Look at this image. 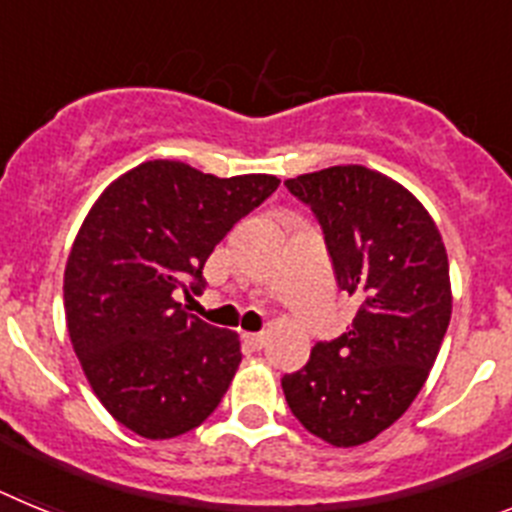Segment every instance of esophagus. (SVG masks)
Returning <instances> with one entry per match:
<instances>
[{"label": "esophagus", "mask_w": 512, "mask_h": 512, "mask_svg": "<svg viewBox=\"0 0 512 512\" xmlns=\"http://www.w3.org/2000/svg\"><path fill=\"white\" fill-rule=\"evenodd\" d=\"M243 343H246L251 351H261L266 343V336L264 333H243Z\"/></svg>", "instance_id": "34e87169"}]
</instances>
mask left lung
Segmentation results:
<instances>
[{
  "mask_svg": "<svg viewBox=\"0 0 512 512\" xmlns=\"http://www.w3.org/2000/svg\"><path fill=\"white\" fill-rule=\"evenodd\" d=\"M284 184L318 217L338 287L359 310L343 336L284 374L282 390L312 436L351 449L423 390L451 320L449 256L415 194L379 171L330 166Z\"/></svg>",
  "mask_w": 512,
  "mask_h": 512,
  "instance_id": "left-lung-1",
  "label": "left lung"
}]
</instances>
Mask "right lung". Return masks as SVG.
I'll list each match as a JSON object with an SVG mask.
<instances>
[{
	"instance_id": "add662e5",
	"label": "right lung",
	"mask_w": 512,
	"mask_h": 512,
	"mask_svg": "<svg viewBox=\"0 0 512 512\" xmlns=\"http://www.w3.org/2000/svg\"><path fill=\"white\" fill-rule=\"evenodd\" d=\"M277 187L271 174L220 179L158 158L117 176L84 217L63 271L66 328L92 392L138 436H182L228 392L238 333L174 295H200L217 243Z\"/></svg>"
}]
</instances>
